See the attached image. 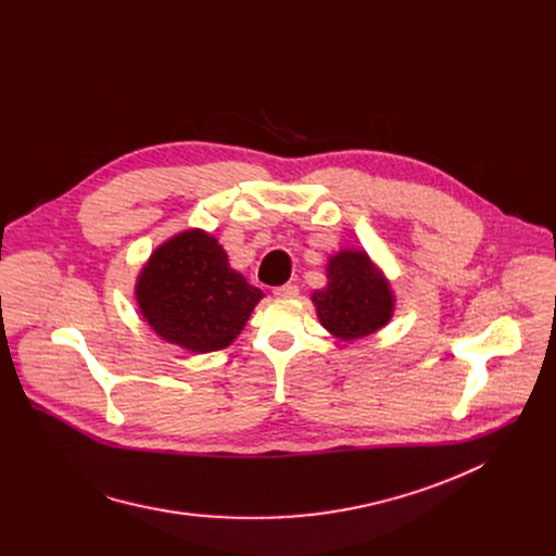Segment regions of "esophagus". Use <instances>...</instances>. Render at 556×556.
<instances>
[{
	"mask_svg": "<svg viewBox=\"0 0 556 556\" xmlns=\"http://www.w3.org/2000/svg\"><path fill=\"white\" fill-rule=\"evenodd\" d=\"M273 292L277 299H294L299 294V288L294 283H283V286H277Z\"/></svg>",
	"mask_w": 556,
	"mask_h": 556,
	"instance_id": "1",
	"label": "esophagus"
}]
</instances>
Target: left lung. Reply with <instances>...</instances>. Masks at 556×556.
<instances>
[{"instance_id": "left-lung-1", "label": "left lung", "mask_w": 556, "mask_h": 556, "mask_svg": "<svg viewBox=\"0 0 556 556\" xmlns=\"http://www.w3.org/2000/svg\"><path fill=\"white\" fill-rule=\"evenodd\" d=\"M321 326L343 341L374 334L389 324L393 292L365 251H339L328 262V286L312 292Z\"/></svg>"}]
</instances>
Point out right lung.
I'll return each instance as SVG.
<instances>
[{
  "instance_id": "add662e5",
  "label": "right lung",
  "mask_w": 556,
  "mask_h": 556,
  "mask_svg": "<svg viewBox=\"0 0 556 556\" xmlns=\"http://www.w3.org/2000/svg\"><path fill=\"white\" fill-rule=\"evenodd\" d=\"M262 296L200 228L157 247L136 281V301L151 330L195 354L228 348Z\"/></svg>"
}]
</instances>
